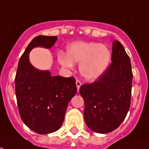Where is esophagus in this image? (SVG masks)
Listing matches in <instances>:
<instances>
[{
    "label": "esophagus",
    "mask_w": 149,
    "mask_h": 149,
    "mask_svg": "<svg viewBox=\"0 0 149 149\" xmlns=\"http://www.w3.org/2000/svg\"><path fill=\"white\" fill-rule=\"evenodd\" d=\"M76 84H77V91H79V89H80V87H81V82L79 81V80H77V81H76Z\"/></svg>",
    "instance_id": "esophagus-1"
}]
</instances>
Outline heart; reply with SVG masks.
Returning <instances> with one entry per match:
<instances>
[{
	"label": "heart",
	"mask_w": 149,
	"mask_h": 149,
	"mask_svg": "<svg viewBox=\"0 0 149 149\" xmlns=\"http://www.w3.org/2000/svg\"><path fill=\"white\" fill-rule=\"evenodd\" d=\"M112 59V52L107 45L97 42L77 41L67 46L66 53H60L58 62L67 68L79 64V72L85 80L94 81L105 72Z\"/></svg>",
	"instance_id": "1"
}]
</instances>
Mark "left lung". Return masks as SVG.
<instances>
[{
  "label": "left lung",
  "mask_w": 149,
  "mask_h": 149,
  "mask_svg": "<svg viewBox=\"0 0 149 149\" xmlns=\"http://www.w3.org/2000/svg\"><path fill=\"white\" fill-rule=\"evenodd\" d=\"M112 63L105 72L97 81L80 88L85 124L97 133H108L118 128L131 103L130 58L118 40L112 43Z\"/></svg>",
  "instance_id": "8db88e82"
}]
</instances>
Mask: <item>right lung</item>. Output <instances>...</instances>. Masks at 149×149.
Instances as JSON below:
<instances>
[{"label":"right lung","mask_w":149,"mask_h":149,"mask_svg":"<svg viewBox=\"0 0 149 149\" xmlns=\"http://www.w3.org/2000/svg\"><path fill=\"white\" fill-rule=\"evenodd\" d=\"M57 37L38 36L32 40L18 63L15 91L21 120L38 134L61 128L68 102L77 93L74 77L51 76L49 70L32 65L29 52L36 47L50 49Z\"/></svg>","instance_id":"1"}]
</instances>
